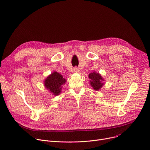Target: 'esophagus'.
Here are the masks:
<instances>
[{"label": "esophagus", "instance_id": "1", "mask_svg": "<svg viewBox=\"0 0 150 150\" xmlns=\"http://www.w3.org/2000/svg\"><path fill=\"white\" fill-rule=\"evenodd\" d=\"M74 70V72H79V69H78V68L77 67H75Z\"/></svg>", "mask_w": 150, "mask_h": 150}]
</instances>
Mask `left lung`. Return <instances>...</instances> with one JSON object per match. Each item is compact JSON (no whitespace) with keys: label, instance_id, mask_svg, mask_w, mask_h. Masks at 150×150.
Masks as SVG:
<instances>
[{"label":"left lung","instance_id":"obj_1","mask_svg":"<svg viewBox=\"0 0 150 150\" xmlns=\"http://www.w3.org/2000/svg\"><path fill=\"white\" fill-rule=\"evenodd\" d=\"M88 78L90 79V82L91 87L95 90H99L103 86V83H102V81H103V79L99 74L94 72L88 75Z\"/></svg>","mask_w":150,"mask_h":150}]
</instances>
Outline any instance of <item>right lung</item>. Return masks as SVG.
Listing matches in <instances>:
<instances>
[{"instance_id":"right-lung-1","label":"right lung","mask_w":150,"mask_h":150,"mask_svg":"<svg viewBox=\"0 0 150 150\" xmlns=\"http://www.w3.org/2000/svg\"><path fill=\"white\" fill-rule=\"evenodd\" d=\"M66 80L60 74L54 72L48 76L45 81V86L52 93L57 96L61 92L62 86L66 83Z\"/></svg>"}]
</instances>
